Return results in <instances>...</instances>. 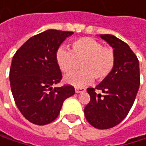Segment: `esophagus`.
<instances>
[{
  "label": "esophagus",
  "mask_w": 146,
  "mask_h": 146,
  "mask_svg": "<svg viewBox=\"0 0 146 146\" xmlns=\"http://www.w3.org/2000/svg\"><path fill=\"white\" fill-rule=\"evenodd\" d=\"M85 91H86V89H85V88H75V92H76L77 94L81 93V92H85Z\"/></svg>",
  "instance_id": "obj_1"
}]
</instances>
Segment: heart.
<instances>
[{"label":"heart","instance_id":"b5f03b06","mask_svg":"<svg viewBox=\"0 0 146 146\" xmlns=\"http://www.w3.org/2000/svg\"><path fill=\"white\" fill-rule=\"evenodd\" d=\"M55 59L66 74L74 70L77 61H81V70L66 76L65 81L74 87H83L90 84L94 78L98 81L107 78L115 66V57L113 49L103 46L101 42L92 37H80L72 42L71 51L59 47Z\"/></svg>","mask_w":146,"mask_h":146}]
</instances>
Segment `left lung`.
<instances>
[{
    "mask_svg": "<svg viewBox=\"0 0 146 146\" xmlns=\"http://www.w3.org/2000/svg\"><path fill=\"white\" fill-rule=\"evenodd\" d=\"M100 36L114 49L115 66L99 85L87 89L90 102L84 113L92 126L105 130L120 123L131 110L139 88L140 74L138 59L126 43L110 34ZM96 90L104 94H97Z\"/></svg>",
    "mask_w": 146,
    "mask_h": 146,
    "instance_id": "1",
    "label": "left lung"
}]
</instances>
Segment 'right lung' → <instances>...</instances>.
<instances>
[{"label":"right lung","instance_id":"right-lung-1","mask_svg":"<svg viewBox=\"0 0 146 146\" xmlns=\"http://www.w3.org/2000/svg\"><path fill=\"white\" fill-rule=\"evenodd\" d=\"M72 31L48 30L27 40L13 57L9 71L12 94L25 118L36 125L54 121L64 101L75 94L74 88L60 82L62 74L55 54Z\"/></svg>","mask_w":146,"mask_h":146}]
</instances>
